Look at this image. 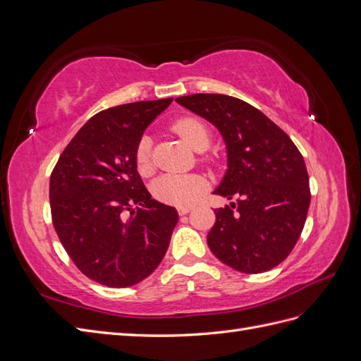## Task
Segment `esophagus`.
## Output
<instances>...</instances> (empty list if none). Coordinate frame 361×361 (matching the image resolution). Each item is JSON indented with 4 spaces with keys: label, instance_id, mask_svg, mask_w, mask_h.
Returning a JSON list of instances; mask_svg holds the SVG:
<instances>
[{
    "label": "esophagus",
    "instance_id": "1",
    "mask_svg": "<svg viewBox=\"0 0 361 361\" xmlns=\"http://www.w3.org/2000/svg\"><path fill=\"white\" fill-rule=\"evenodd\" d=\"M191 209H192V206H179L178 212H179V215H187Z\"/></svg>",
    "mask_w": 361,
    "mask_h": 361
}]
</instances>
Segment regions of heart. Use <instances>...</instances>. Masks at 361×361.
I'll list each match as a JSON object with an SVG mask.
<instances>
[{"label": "heart", "instance_id": "obj_1", "mask_svg": "<svg viewBox=\"0 0 361 361\" xmlns=\"http://www.w3.org/2000/svg\"><path fill=\"white\" fill-rule=\"evenodd\" d=\"M176 133L191 149L203 152L211 143V133L207 126L197 117H180L171 125ZM135 164L141 174H149L154 170L152 159V138L143 135L135 147ZM206 178L197 173L191 174H164L154 182V195L164 203L188 206L206 188Z\"/></svg>", "mask_w": 361, "mask_h": 361}]
</instances>
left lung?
<instances>
[{"mask_svg":"<svg viewBox=\"0 0 361 361\" xmlns=\"http://www.w3.org/2000/svg\"><path fill=\"white\" fill-rule=\"evenodd\" d=\"M176 102L209 120L227 146L228 169L214 194L236 202L215 209L207 245L245 274L277 267L297 244L310 204L300 150L285 130L238 97L199 93Z\"/></svg>","mask_w":361,"mask_h":361,"instance_id":"1","label":"left lung"}]
</instances>
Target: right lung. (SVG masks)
I'll list each match as a JSON object with an SVG mask.
<instances>
[{
    "label": "right lung",
    "mask_w": 361,
    "mask_h": 361,
    "mask_svg": "<svg viewBox=\"0 0 361 361\" xmlns=\"http://www.w3.org/2000/svg\"><path fill=\"white\" fill-rule=\"evenodd\" d=\"M171 101L133 102L94 114L51 173L54 228L76 268L101 285H137L169 248L179 215L152 199L137 171L135 147Z\"/></svg>",
    "instance_id": "add662e5"
}]
</instances>
